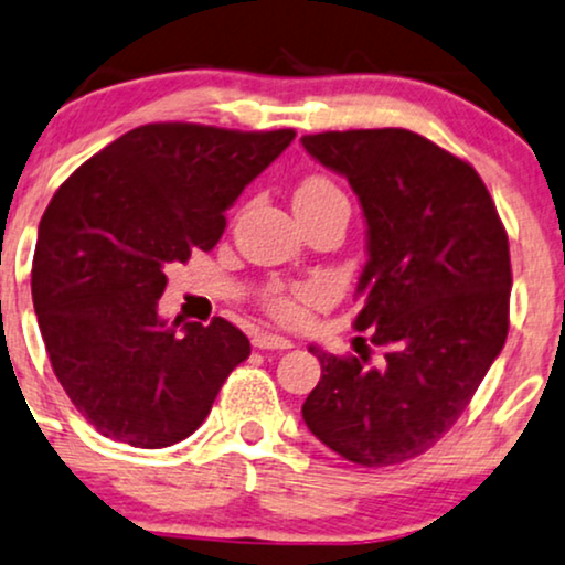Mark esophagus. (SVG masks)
<instances>
[{"label": "esophagus", "mask_w": 565, "mask_h": 565, "mask_svg": "<svg viewBox=\"0 0 565 565\" xmlns=\"http://www.w3.org/2000/svg\"><path fill=\"white\" fill-rule=\"evenodd\" d=\"M253 344L257 350H289L291 339L278 337V334H268V331H260V334H255Z\"/></svg>", "instance_id": "obj_1"}]
</instances>
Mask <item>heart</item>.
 I'll use <instances>...</instances> for the list:
<instances>
[{
	"label": "heart",
	"instance_id": "b5f03b06",
	"mask_svg": "<svg viewBox=\"0 0 565 565\" xmlns=\"http://www.w3.org/2000/svg\"><path fill=\"white\" fill-rule=\"evenodd\" d=\"M342 192L321 175H312V179L302 181L295 192V202H323V200H337ZM323 300L321 287H295V289H276L265 297V308L270 310V316L278 318L284 323H297L305 316V310L310 305H318Z\"/></svg>",
	"mask_w": 565,
	"mask_h": 565
}]
</instances>
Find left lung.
<instances>
[{
	"mask_svg": "<svg viewBox=\"0 0 565 565\" xmlns=\"http://www.w3.org/2000/svg\"><path fill=\"white\" fill-rule=\"evenodd\" d=\"M312 160L350 181L365 217L358 331L384 350L337 358L316 344L321 382L302 418L358 466H394L445 434L508 337L511 253L479 173L405 128L302 136Z\"/></svg>",
	"mask_w": 565,
	"mask_h": 565,
	"instance_id": "obj_1",
	"label": "left lung"
}]
</instances>
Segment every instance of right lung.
Instances as JSON below:
<instances>
[{
	"label": "right lung",
	"mask_w": 565,
	"mask_h": 565,
	"mask_svg": "<svg viewBox=\"0 0 565 565\" xmlns=\"http://www.w3.org/2000/svg\"><path fill=\"white\" fill-rule=\"evenodd\" d=\"M295 139L149 124L67 179L39 223L31 295L54 376L102 437L141 450L207 418L249 339L223 318L168 323L166 265L213 249L226 210Z\"/></svg>",
	"instance_id": "obj_1"
}]
</instances>
